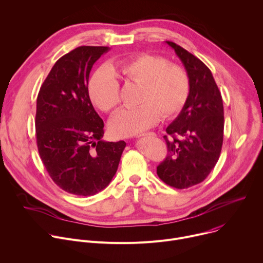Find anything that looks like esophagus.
<instances>
[{
  "label": "esophagus",
  "mask_w": 263,
  "mask_h": 263,
  "mask_svg": "<svg viewBox=\"0 0 263 263\" xmlns=\"http://www.w3.org/2000/svg\"><path fill=\"white\" fill-rule=\"evenodd\" d=\"M143 136H147V137H156V134H155V133H145V134L140 135L139 137H143Z\"/></svg>",
  "instance_id": "obj_1"
}]
</instances>
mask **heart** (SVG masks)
I'll return each instance as SVG.
<instances>
[{
  "mask_svg": "<svg viewBox=\"0 0 263 263\" xmlns=\"http://www.w3.org/2000/svg\"><path fill=\"white\" fill-rule=\"evenodd\" d=\"M126 82L140 84L135 108H123L109 120L108 128L115 137L138 135L164 119L176 117L185 106L190 94L187 71L169 64L166 58L140 53L115 65ZM92 102L103 111H112L121 102L120 85L108 68L98 69L89 82Z\"/></svg>",
  "mask_w": 263,
  "mask_h": 263,
  "instance_id": "obj_1",
  "label": "heart"
}]
</instances>
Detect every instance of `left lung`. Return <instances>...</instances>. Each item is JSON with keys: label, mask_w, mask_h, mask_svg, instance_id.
I'll return each mask as SVG.
<instances>
[{"label": "left lung", "mask_w": 263, "mask_h": 263, "mask_svg": "<svg viewBox=\"0 0 263 263\" xmlns=\"http://www.w3.org/2000/svg\"><path fill=\"white\" fill-rule=\"evenodd\" d=\"M166 44L176 52L189 75L190 94L180 115L166 128L168 154L157 167V173L165 184L185 189L205 180L219 159L223 105L209 68L181 46Z\"/></svg>", "instance_id": "left-lung-1"}]
</instances>
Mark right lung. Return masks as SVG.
<instances>
[{"label":"right lung","instance_id":"obj_1","mask_svg":"<svg viewBox=\"0 0 263 263\" xmlns=\"http://www.w3.org/2000/svg\"><path fill=\"white\" fill-rule=\"evenodd\" d=\"M108 50L81 46L61 57L36 100L41 159L53 182L78 196L94 195L108 186L126 146L124 141L102 140L104 123L87 89L93 65Z\"/></svg>","mask_w":263,"mask_h":263}]
</instances>
